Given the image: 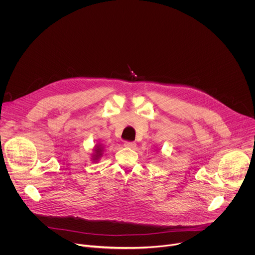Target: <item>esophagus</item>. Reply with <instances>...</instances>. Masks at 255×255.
I'll use <instances>...</instances> for the list:
<instances>
[{
	"instance_id": "1",
	"label": "esophagus",
	"mask_w": 255,
	"mask_h": 255,
	"mask_svg": "<svg viewBox=\"0 0 255 255\" xmlns=\"http://www.w3.org/2000/svg\"><path fill=\"white\" fill-rule=\"evenodd\" d=\"M124 146L127 147V148L133 149V148L136 147V143H135V142H131V141H126V142L124 143Z\"/></svg>"
}]
</instances>
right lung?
Here are the masks:
<instances>
[{
	"label": "right lung",
	"mask_w": 255,
	"mask_h": 255,
	"mask_svg": "<svg viewBox=\"0 0 255 255\" xmlns=\"http://www.w3.org/2000/svg\"><path fill=\"white\" fill-rule=\"evenodd\" d=\"M103 151H104V146L102 144H97L95 148H94V153L92 156V160L97 162L103 155Z\"/></svg>",
	"instance_id": "1"
}]
</instances>
